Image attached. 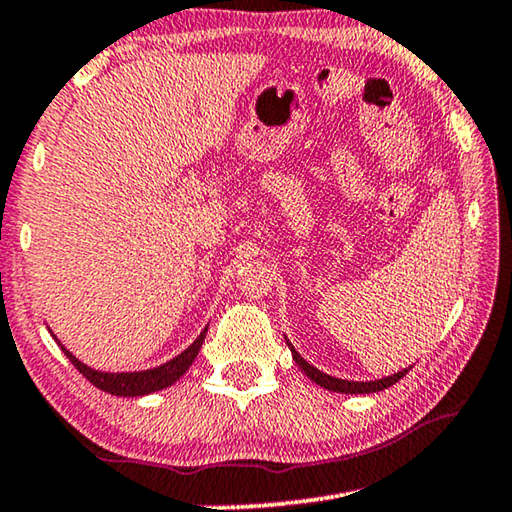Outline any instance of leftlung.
<instances>
[{
	"instance_id": "1",
	"label": "left lung",
	"mask_w": 512,
	"mask_h": 512,
	"mask_svg": "<svg viewBox=\"0 0 512 512\" xmlns=\"http://www.w3.org/2000/svg\"><path fill=\"white\" fill-rule=\"evenodd\" d=\"M287 346L291 348V355H294V360L300 369L305 371V376L314 380L316 385L330 389V392H339V394H373V392H383V389L392 387L394 383H399V380L408 373V369H403L399 373H394V376H387V378H380V380H369V383H358V380H342V378H332L328 373L319 371L316 367H312L310 362H305L300 358V353L296 351L291 342H287Z\"/></svg>"
}]
</instances>
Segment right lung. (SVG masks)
<instances>
[{
	"mask_svg": "<svg viewBox=\"0 0 512 512\" xmlns=\"http://www.w3.org/2000/svg\"><path fill=\"white\" fill-rule=\"evenodd\" d=\"M205 335H207V328L200 332L196 342L186 348V351H182L177 358L168 360L166 364H161V367L145 369V371H123V373H107V371L86 367V364L79 362L75 355H72L68 348L59 342V339L54 335L52 337L56 339V344L61 346V351L68 355V360L75 364L81 376L91 380L97 389H102V392L113 394V396H145V394H152V392H159V389L170 387L184 376L186 369H189L193 360L198 358V351L202 342H205Z\"/></svg>",
	"mask_w": 512,
	"mask_h": 512,
	"instance_id": "1",
	"label": "right lung"
}]
</instances>
